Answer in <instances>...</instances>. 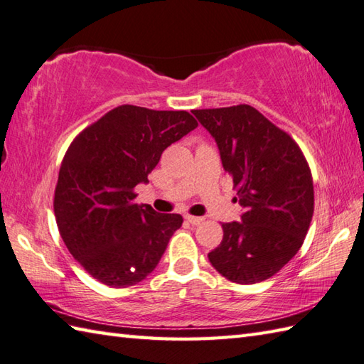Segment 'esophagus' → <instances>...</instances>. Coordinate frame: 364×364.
I'll return each instance as SVG.
<instances>
[{
    "label": "esophagus",
    "instance_id": "obj_1",
    "mask_svg": "<svg viewBox=\"0 0 364 364\" xmlns=\"http://www.w3.org/2000/svg\"><path fill=\"white\" fill-rule=\"evenodd\" d=\"M185 220H187L190 225H199L203 221L201 217H191V215H187V217H185Z\"/></svg>",
    "mask_w": 364,
    "mask_h": 364
}]
</instances>
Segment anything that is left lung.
Returning <instances> with one entry per match:
<instances>
[{"instance_id": "1", "label": "left lung", "mask_w": 364, "mask_h": 364, "mask_svg": "<svg viewBox=\"0 0 364 364\" xmlns=\"http://www.w3.org/2000/svg\"><path fill=\"white\" fill-rule=\"evenodd\" d=\"M232 176L240 221L223 223V240L209 253L213 269L239 284L278 273L300 250L314 212L309 166L286 132L250 105L195 109Z\"/></svg>"}]
</instances>
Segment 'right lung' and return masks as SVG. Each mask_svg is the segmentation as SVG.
I'll use <instances>...</instances> for the list:
<instances>
[{"mask_svg":"<svg viewBox=\"0 0 364 364\" xmlns=\"http://www.w3.org/2000/svg\"><path fill=\"white\" fill-rule=\"evenodd\" d=\"M198 127L187 111L122 105L73 139L59 169L55 217L75 261L109 287L138 284L159 265L177 213L135 203L163 151Z\"/></svg>","mask_w":364,"mask_h":364,"instance_id":"obj_1","label":"right lung"}]
</instances>
